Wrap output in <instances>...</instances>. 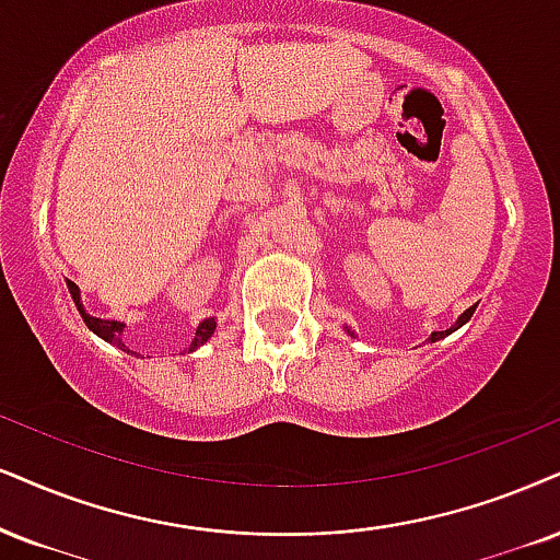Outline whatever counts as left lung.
I'll return each instance as SVG.
<instances>
[{"mask_svg":"<svg viewBox=\"0 0 560 560\" xmlns=\"http://www.w3.org/2000/svg\"><path fill=\"white\" fill-rule=\"evenodd\" d=\"M472 314H475V306H470V308H467V312L459 316V322H457V324H454V327H452V329H444V332H433V335H431V342H436V340H441V337L452 335V332H454V329H459V327H462V324H465V322H470V316H472Z\"/></svg>","mask_w":560,"mask_h":560,"instance_id":"obj_1","label":"left lung"}]
</instances>
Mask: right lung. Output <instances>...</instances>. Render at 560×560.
Returning a JSON list of instances; mask_svg holds the SVG:
<instances>
[{
	"mask_svg": "<svg viewBox=\"0 0 560 560\" xmlns=\"http://www.w3.org/2000/svg\"><path fill=\"white\" fill-rule=\"evenodd\" d=\"M67 285H69V293H72V299H74V306H78V312H80L82 319H85L88 327L93 329V332L98 335V337H103V340L119 345L121 350L127 348V345L121 342V329H124V324H121V322H106V319H98V316L85 314V308H82V303H80V288L74 285L72 280H69ZM212 332H215V319H205V322L197 327V335H195V340H191V348H189V350H197L199 345L210 340ZM127 353H129V350H127Z\"/></svg>",
	"mask_w": 560,
	"mask_h": 560,
	"instance_id": "1",
	"label": "right lung"
}]
</instances>
